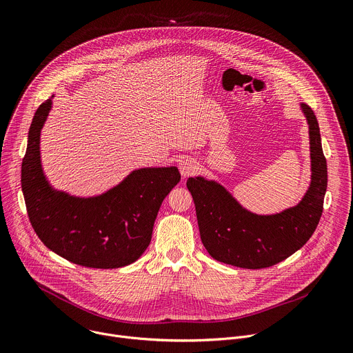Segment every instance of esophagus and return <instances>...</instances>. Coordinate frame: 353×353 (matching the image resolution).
<instances>
[{
  "label": "esophagus",
  "mask_w": 353,
  "mask_h": 353,
  "mask_svg": "<svg viewBox=\"0 0 353 353\" xmlns=\"http://www.w3.org/2000/svg\"><path fill=\"white\" fill-rule=\"evenodd\" d=\"M179 169H180V173L181 176L187 177V176H191L194 174V172L196 170V162L191 158H184L180 163H179Z\"/></svg>",
  "instance_id": "obj_1"
}]
</instances>
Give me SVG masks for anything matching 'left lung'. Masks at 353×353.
I'll list each match as a JSON object with an SVG mask.
<instances>
[{
  "mask_svg": "<svg viewBox=\"0 0 353 353\" xmlns=\"http://www.w3.org/2000/svg\"><path fill=\"white\" fill-rule=\"evenodd\" d=\"M301 109L309 123L312 184L299 205L260 216L243 210L222 185L203 177L187 180L201 240L215 260L248 270L272 267L303 247L314 233L327 191V161L319 121L307 105Z\"/></svg>",
  "mask_w": 353,
  "mask_h": 353,
  "instance_id": "8db88e82",
  "label": "left lung"
}]
</instances>
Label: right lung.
<instances>
[{"mask_svg": "<svg viewBox=\"0 0 353 353\" xmlns=\"http://www.w3.org/2000/svg\"><path fill=\"white\" fill-rule=\"evenodd\" d=\"M52 97L36 110L22 161L21 183L39 239L63 259L90 268H120L141 257L152 239L162 201L180 181L177 168L132 172L94 198H75L48 185L40 165V130Z\"/></svg>", "mask_w": 353, "mask_h": 353, "instance_id": "right-lung-1", "label": "right lung"}]
</instances>
